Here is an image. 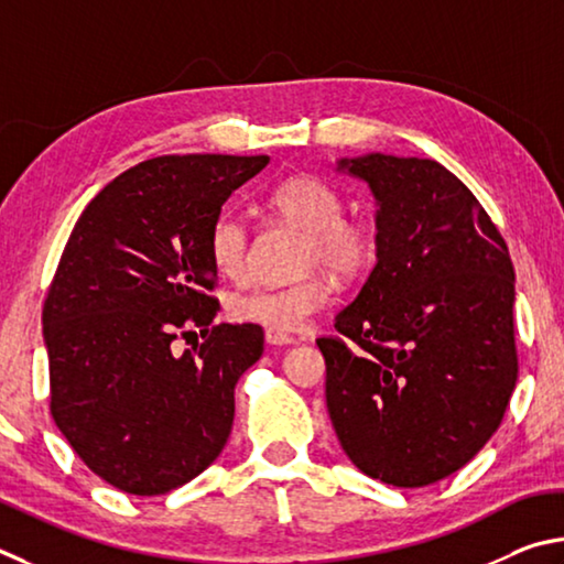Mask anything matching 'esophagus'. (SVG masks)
Masks as SVG:
<instances>
[{
	"mask_svg": "<svg viewBox=\"0 0 564 564\" xmlns=\"http://www.w3.org/2000/svg\"><path fill=\"white\" fill-rule=\"evenodd\" d=\"M264 341L270 344V347H288V344H294L297 339L290 337V334H280V332H267L264 334Z\"/></svg>",
	"mask_w": 564,
	"mask_h": 564,
	"instance_id": "esophagus-1",
	"label": "esophagus"
}]
</instances>
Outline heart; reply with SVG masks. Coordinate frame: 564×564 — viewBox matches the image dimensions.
<instances>
[{"mask_svg":"<svg viewBox=\"0 0 564 564\" xmlns=\"http://www.w3.org/2000/svg\"><path fill=\"white\" fill-rule=\"evenodd\" d=\"M274 213L304 232L302 267H324L339 280H351L371 264L377 254V230L361 217H344L341 195L317 175H292L270 195ZM250 232L240 215L220 213L207 232V252L217 272L237 276L245 270ZM332 302L329 282L312 276L292 288H254L237 292L227 302L235 322L254 324L267 332H302L312 317Z\"/></svg>","mask_w":564,"mask_h":564,"instance_id":"obj_1","label":"heart"}]
</instances>
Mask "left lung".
<instances>
[{
  "instance_id": "8db88e82",
  "label": "left lung",
  "mask_w": 564,
  "mask_h": 564,
  "mask_svg": "<svg viewBox=\"0 0 564 564\" xmlns=\"http://www.w3.org/2000/svg\"><path fill=\"white\" fill-rule=\"evenodd\" d=\"M337 171L377 200V264L334 319L341 339H317L332 426L369 478L431 486L466 466L508 409L516 270L476 195L441 163L369 153Z\"/></svg>"
}]
</instances>
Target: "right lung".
<instances>
[{"mask_svg": "<svg viewBox=\"0 0 564 564\" xmlns=\"http://www.w3.org/2000/svg\"><path fill=\"white\" fill-rule=\"evenodd\" d=\"M267 155H161L128 167L74 225L44 302L52 416L98 478L163 496L220 456L254 324H215L207 232ZM197 326L200 348L170 351ZM185 334V333H184Z\"/></svg>", "mask_w": 564, "mask_h": 564, "instance_id": "1", "label": "right lung"}]
</instances>
